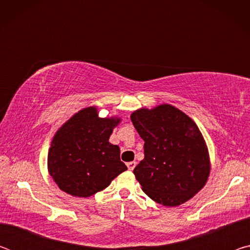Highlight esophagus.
<instances>
[{
	"mask_svg": "<svg viewBox=\"0 0 250 250\" xmlns=\"http://www.w3.org/2000/svg\"><path fill=\"white\" fill-rule=\"evenodd\" d=\"M135 166H137V163L135 162H129V163H126V167H128V168L130 171H132L133 168L135 167Z\"/></svg>",
	"mask_w": 250,
	"mask_h": 250,
	"instance_id": "esophagus-1",
	"label": "esophagus"
}]
</instances>
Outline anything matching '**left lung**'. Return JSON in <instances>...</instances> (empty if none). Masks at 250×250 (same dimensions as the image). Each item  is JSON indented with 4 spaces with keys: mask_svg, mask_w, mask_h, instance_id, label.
I'll return each mask as SVG.
<instances>
[{
    "mask_svg": "<svg viewBox=\"0 0 250 250\" xmlns=\"http://www.w3.org/2000/svg\"><path fill=\"white\" fill-rule=\"evenodd\" d=\"M131 121L145 140V159L133 170L142 191L168 207L192 198L209 174L208 152L195 122L170 104L137 110Z\"/></svg>",
    "mask_w": 250,
    "mask_h": 250,
    "instance_id": "1",
    "label": "left lung"
}]
</instances>
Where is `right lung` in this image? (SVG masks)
I'll list each match as a JSON object with an SVG mask.
<instances>
[{
  "mask_svg": "<svg viewBox=\"0 0 250 250\" xmlns=\"http://www.w3.org/2000/svg\"><path fill=\"white\" fill-rule=\"evenodd\" d=\"M119 119L99 118L94 107L80 110L57 131L48 152V171L62 191L89 197L126 170L120 149L109 143Z\"/></svg>",
  "mask_w": 250,
  "mask_h": 250,
  "instance_id": "obj_1",
  "label": "right lung"
}]
</instances>
